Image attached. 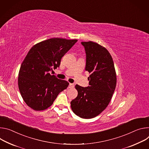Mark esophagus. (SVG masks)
Listing matches in <instances>:
<instances>
[{
  "mask_svg": "<svg viewBox=\"0 0 149 149\" xmlns=\"http://www.w3.org/2000/svg\"><path fill=\"white\" fill-rule=\"evenodd\" d=\"M74 87V84H69V88H72Z\"/></svg>",
  "mask_w": 149,
  "mask_h": 149,
  "instance_id": "1",
  "label": "esophagus"
}]
</instances>
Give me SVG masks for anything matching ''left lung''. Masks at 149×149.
<instances>
[{"label": "left lung", "mask_w": 149, "mask_h": 149, "mask_svg": "<svg viewBox=\"0 0 149 149\" xmlns=\"http://www.w3.org/2000/svg\"><path fill=\"white\" fill-rule=\"evenodd\" d=\"M81 44L86 52L85 70L90 73L89 86L76 85L78 95L70 104L77 116L89 119L97 116L108 105L116 87L117 76L112 58L105 47L92 41Z\"/></svg>", "instance_id": "obj_1"}]
</instances>
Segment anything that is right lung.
Segmentation results:
<instances>
[{
	"label": "right lung",
	"instance_id": "add662e5",
	"mask_svg": "<svg viewBox=\"0 0 149 149\" xmlns=\"http://www.w3.org/2000/svg\"><path fill=\"white\" fill-rule=\"evenodd\" d=\"M77 40L50 38L33 46L23 61L18 75V87L26 104L35 111L50 107L58 93L69 84L49 71L59 68L61 59Z\"/></svg>",
	"mask_w": 149,
	"mask_h": 149
}]
</instances>
